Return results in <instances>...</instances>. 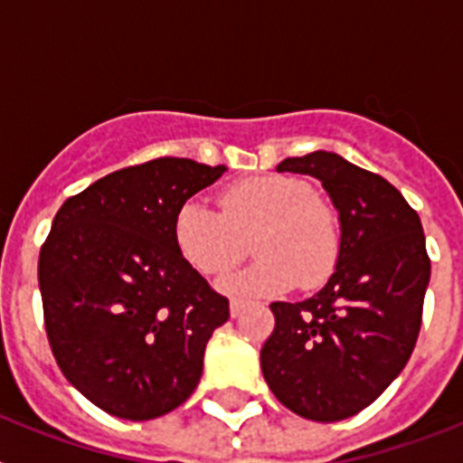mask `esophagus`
Segmentation results:
<instances>
[{"label": "esophagus", "instance_id": "1", "mask_svg": "<svg viewBox=\"0 0 463 463\" xmlns=\"http://www.w3.org/2000/svg\"><path fill=\"white\" fill-rule=\"evenodd\" d=\"M245 301L243 298H232V301H229V313H232V317H236V315H241V310L245 308Z\"/></svg>", "mask_w": 463, "mask_h": 463}]
</instances>
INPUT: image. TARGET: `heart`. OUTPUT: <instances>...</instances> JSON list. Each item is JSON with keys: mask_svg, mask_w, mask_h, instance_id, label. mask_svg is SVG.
Returning a JSON list of instances; mask_svg holds the SVG:
<instances>
[{"mask_svg": "<svg viewBox=\"0 0 463 463\" xmlns=\"http://www.w3.org/2000/svg\"><path fill=\"white\" fill-rule=\"evenodd\" d=\"M222 211L203 199L175 208L171 236L183 260L203 276L229 271L255 234L260 260L220 280V289L241 297H273L292 285L317 288L331 276L341 250L338 220L315 190L294 175H257L229 185Z\"/></svg>", "mask_w": 463, "mask_h": 463, "instance_id": "obj_1", "label": "heart"}]
</instances>
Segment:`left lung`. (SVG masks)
Listing matches in <instances>:
<instances>
[{"instance_id":"8db88e82","label":"left lung","mask_w":463,"mask_h":463,"mask_svg":"<svg viewBox=\"0 0 463 463\" xmlns=\"http://www.w3.org/2000/svg\"><path fill=\"white\" fill-rule=\"evenodd\" d=\"M278 171L322 183L341 222L336 269L306 301H273L261 373L282 406L338 422L371 406L403 371L422 325L431 261L420 215L383 175L315 150Z\"/></svg>"}]
</instances>
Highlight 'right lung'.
I'll use <instances>...</instances> for the list:
<instances>
[{
    "label": "right lung",
    "mask_w": 463,
    "mask_h": 463,
    "mask_svg": "<svg viewBox=\"0 0 463 463\" xmlns=\"http://www.w3.org/2000/svg\"><path fill=\"white\" fill-rule=\"evenodd\" d=\"M227 166L159 157L69 196L39 255L51 350L101 411L143 422L194 392L229 301L175 250V208Z\"/></svg>",
    "instance_id": "add662e5"
}]
</instances>
